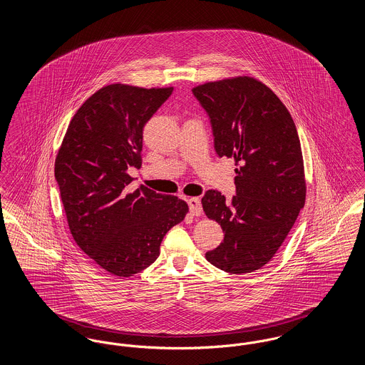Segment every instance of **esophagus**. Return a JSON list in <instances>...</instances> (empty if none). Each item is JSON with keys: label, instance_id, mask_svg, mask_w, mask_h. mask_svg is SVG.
<instances>
[{"label": "esophagus", "instance_id": "1", "mask_svg": "<svg viewBox=\"0 0 365 365\" xmlns=\"http://www.w3.org/2000/svg\"><path fill=\"white\" fill-rule=\"evenodd\" d=\"M189 208H190V213L192 216H201V215H202L201 201H200V198H197V197L189 200Z\"/></svg>", "mask_w": 365, "mask_h": 365}]
</instances>
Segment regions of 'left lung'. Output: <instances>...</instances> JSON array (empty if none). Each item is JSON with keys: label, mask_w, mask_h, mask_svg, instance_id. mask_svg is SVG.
Returning <instances> with one entry per match:
<instances>
[{"label": "left lung", "mask_w": 365, "mask_h": 365, "mask_svg": "<svg viewBox=\"0 0 365 365\" xmlns=\"http://www.w3.org/2000/svg\"><path fill=\"white\" fill-rule=\"evenodd\" d=\"M207 110L219 157L235 160L231 204L217 190L202 197L225 240L207 260L230 274L260 269L278 252L305 204L304 160L294 120L278 96L250 76L192 88Z\"/></svg>", "instance_id": "1"}]
</instances>
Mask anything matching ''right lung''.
Returning a JSON list of instances; mask_svg holds the SVG:
<instances>
[{
  "instance_id": "right-lung-1",
  "label": "right lung",
  "mask_w": 365,
  "mask_h": 365,
  "mask_svg": "<svg viewBox=\"0 0 365 365\" xmlns=\"http://www.w3.org/2000/svg\"><path fill=\"white\" fill-rule=\"evenodd\" d=\"M173 90L100 88L73 115L56 157L54 176L75 242L116 277L153 264L165 234L189 212L183 200L145 186L125 192L133 180L128 168L142 164L143 127Z\"/></svg>"
}]
</instances>
